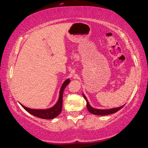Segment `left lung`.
Here are the masks:
<instances>
[{
	"instance_id": "1",
	"label": "left lung",
	"mask_w": 148,
	"mask_h": 148,
	"mask_svg": "<svg viewBox=\"0 0 148 148\" xmlns=\"http://www.w3.org/2000/svg\"><path fill=\"white\" fill-rule=\"evenodd\" d=\"M83 96L84 97V99H86V101L87 102V108L88 110V111L92 114L95 115H97V116H106V115H108V114H114L117 112V111H119L120 109H121L124 106H122L121 107L119 108H112V109H109V110H99V109H95L92 108L91 106H90L88 101L86 99V97H85V95H83Z\"/></svg>"
}]
</instances>
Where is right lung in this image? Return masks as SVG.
Instances as JSON below:
<instances>
[{
    "mask_svg": "<svg viewBox=\"0 0 148 148\" xmlns=\"http://www.w3.org/2000/svg\"><path fill=\"white\" fill-rule=\"evenodd\" d=\"M70 79H67L66 81H65L60 90V95H59V98L58 101L55 105L51 108L46 109V110H34V109H31L29 108H27L23 105H21V106L23 108L33 116H36L37 117H40V118L42 119H53L55 117H57L58 115L61 113L62 110V95H63V91L65 87H66L67 85L69 84Z\"/></svg>",
    "mask_w": 148,
    "mask_h": 148,
    "instance_id": "add662e5",
    "label": "right lung"
}]
</instances>
